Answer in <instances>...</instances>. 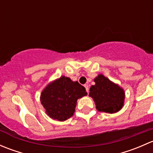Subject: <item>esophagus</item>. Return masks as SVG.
<instances>
[{"instance_id": "1", "label": "esophagus", "mask_w": 153, "mask_h": 153, "mask_svg": "<svg viewBox=\"0 0 153 153\" xmlns=\"http://www.w3.org/2000/svg\"><path fill=\"white\" fill-rule=\"evenodd\" d=\"M84 87H85L86 92H89V86H88V84H84Z\"/></svg>"}]
</instances>
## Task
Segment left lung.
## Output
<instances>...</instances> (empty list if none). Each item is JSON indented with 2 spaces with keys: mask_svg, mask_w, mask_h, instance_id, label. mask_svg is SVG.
<instances>
[{
  "mask_svg": "<svg viewBox=\"0 0 153 153\" xmlns=\"http://www.w3.org/2000/svg\"><path fill=\"white\" fill-rule=\"evenodd\" d=\"M94 81L95 84L91 86L89 96L92 98L98 111L112 114L121 110L124 104V89L102 74L95 77Z\"/></svg>",
  "mask_w": 153,
  "mask_h": 153,
  "instance_id": "8db88e82",
  "label": "left lung"
}]
</instances>
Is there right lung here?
I'll return each mask as SVG.
<instances>
[{
  "mask_svg": "<svg viewBox=\"0 0 153 153\" xmlns=\"http://www.w3.org/2000/svg\"><path fill=\"white\" fill-rule=\"evenodd\" d=\"M86 95L84 86L63 75L47 84L40 100L48 116L64 121L73 115L78 98Z\"/></svg>",
  "mask_w": 153,
  "mask_h": 153,
  "instance_id": "obj_1",
  "label": "right lung"
}]
</instances>
